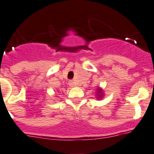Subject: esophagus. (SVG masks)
<instances>
[{
    "instance_id": "esophagus-1",
    "label": "esophagus",
    "mask_w": 154,
    "mask_h": 154,
    "mask_svg": "<svg viewBox=\"0 0 154 154\" xmlns=\"http://www.w3.org/2000/svg\"><path fill=\"white\" fill-rule=\"evenodd\" d=\"M69 85L71 86H75V82L73 81H69Z\"/></svg>"
}]
</instances>
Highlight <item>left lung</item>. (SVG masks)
<instances>
[{"label":"left lung","mask_w":154,"mask_h":154,"mask_svg":"<svg viewBox=\"0 0 154 154\" xmlns=\"http://www.w3.org/2000/svg\"><path fill=\"white\" fill-rule=\"evenodd\" d=\"M98 91H99V93H100L101 92V90H98Z\"/></svg>","instance_id":"obj_1"}]
</instances>
